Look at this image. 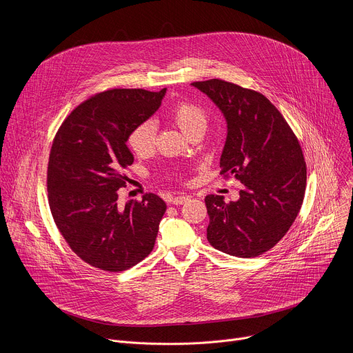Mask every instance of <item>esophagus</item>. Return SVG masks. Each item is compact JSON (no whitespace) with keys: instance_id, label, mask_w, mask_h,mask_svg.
Wrapping results in <instances>:
<instances>
[{"instance_id":"1","label":"esophagus","mask_w":353,"mask_h":353,"mask_svg":"<svg viewBox=\"0 0 353 353\" xmlns=\"http://www.w3.org/2000/svg\"><path fill=\"white\" fill-rule=\"evenodd\" d=\"M187 199H188V196L184 195V194H181V195H177V196H174V198L172 199V204H174V205H181V204L185 203Z\"/></svg>"}]
</instances>
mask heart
<instances>
[{
  "label": "heart",
  "instance_id": "heart-1",
  "mask_svg": "<svg viewBox=\"0 0 353 353\" xmlns=\"http://www.w3.org/2000/svg\"><path fill=\"white\" fill-rule=\"evenodd\" d=\"M168 116L187 135L198 128H205L207 124L205 110L191 100H180L174 103ZM155 124L149 120L138 123L128 131L127 145L137 157L152 154L155 148Z\"/></svg>",
  "mask_w": 353,
  "mask_h": 353
}]
</instances>
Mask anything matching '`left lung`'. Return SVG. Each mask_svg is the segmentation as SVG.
<instances>
[{
	"label": "left lung",
	"instance_id": "1",
	"mask_svg": "<svg viewBox=\"0 0 353 353\" xmlns=\"http://www.w3.org/2000/svg\"><path fill=\"white\" fill-rule=\"evenodd\" d=\"M228 121L221 174L243 187L237 201L207 195V239L222 253L251 259L271 250L303 204L307 168L303 150L281 112L260 92L222 79L192 82Z\"/></svg>",
	"mask_w": 353,
	"mask_h": 353
}]
</instances>
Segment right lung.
I'll return each mask as SVG.
<instances>
[{"mask_svg":"<svg viewBox=\"0 0 353 353\" xmlns=\"http://www.w3.org/2000/svg\"><path fill=\"white\" fill-rule=\"evenodd\" d=\"M166 89H109L94 93L63 121L47 163L48 207L61 236L90 267L125 271L155 245L165 201L146 192L119 207L117 190L132 165L127 134L154 114Z\"/></svg>","mask_w":353,"mask_h":353,"instance_id":"obj_1","label":"right lung"}]
</instances>
